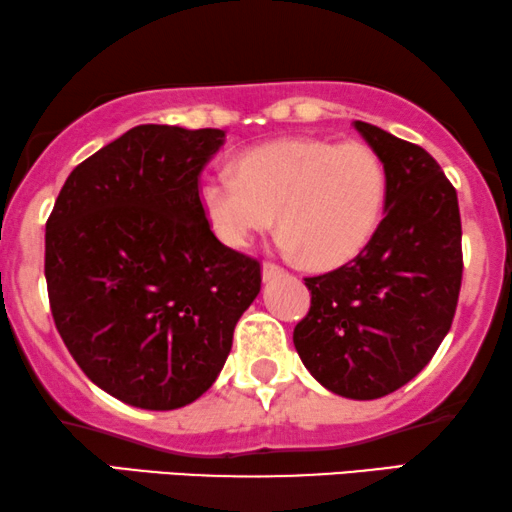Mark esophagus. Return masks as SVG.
I'll return each mask as SVG.
<instances>
[{
  "mask_svg": "<svg viewBox=\"0 0 512 512\" xmlns=\"http://www.w3.org/2000/svg\"><path fill=\"white\" fill-rule=\"evenodd\" d=\"M283 274H286V271H283L281 267H276V264H271V262L262 264V278H264V281H271V278H278Z\"/></svg>",
  "mask_w": 512,
  "mask_h": 512,
  "instance_id": "1",
  "label": "esophagus"
}]
</instances>
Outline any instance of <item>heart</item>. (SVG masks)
I'll list each match as a JSON object with an SVG mask.
<instances>
[{"label":"heart","mask_w":512,"mask_h":512,"mask_svg":"<svg viewBox=\"0 0 512 512\" xmlns=\"http://www.w3.org/2000/svg\"><path fill=\"white\" fill-rule=\"evenodd\" d=\"M200 208L229 248L281 226L283 250L307 267H345L380 229L387 174L373 148L359 141L278 139L238 155L234 177H210Z\"/></svg>","instance_id":"b5f03b06"}]
</instances>
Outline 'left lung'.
I'll use <instances>...</instances> for the list:
<instances>
[{"label":"left lung","instance_id":"1","mask_svg":"<svg viewBox=\"0 0 512 512\" xmlns=\"http://www.w3.org/2000/svg\"><path fill=\"white\" fill-rule=\"evenodd\" d=\"M387 174L385 217L345 267L304 278L309 314L293 342L333 394L380 399L428 366L454 321L463 276L456 189L416 144L357 120Z\"/></svg>","mask_w":512,"mask_h":512}]
</instances>
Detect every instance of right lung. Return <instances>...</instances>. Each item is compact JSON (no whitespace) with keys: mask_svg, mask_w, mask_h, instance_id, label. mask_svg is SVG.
<instances>
[{"mask_svg":"<svg viewBox=\"0 0 512 512\" xmlns=\"http://www.w3.org/2000/svg\"><path fill=\"white\" fill-rule=\"evenodd\" d=\"M224 129L139 125L68 174L44 238L54 323L84 375L148 411L196 401L260 293L212 234L198 177Z\"/></svg>","mask_w":512,"mask_h":512,"instance_id":"add662e5","label":"right lung"}]
</instances>
